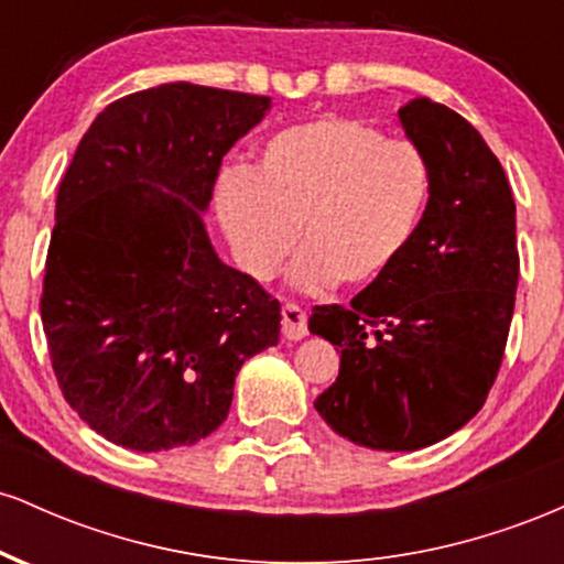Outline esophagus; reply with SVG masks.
<instances>
[{"instance_id": "1", "label": "esophagus", "mask_w": 564, "mask_h": 564, "mask_svg": "<svg viewBox=\"0 0 564 564\" xmlns=\"http://www.w3.org/2000/svg\"><path fill=\"white\" fill-rule=\"evenodd\" d=\"M281 334L286 341H300L307 336V315L296 304H286L281 313Z\"/></svg>"}]
</instances>
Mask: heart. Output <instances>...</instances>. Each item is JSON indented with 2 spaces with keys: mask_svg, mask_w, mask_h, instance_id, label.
<instances>
[{
  "mask_svg": "<svg viewBox=\"0 0 564 564\" xmlns=\"http://www.w3.org/2000/svg\"><path fill=\"white\" fill-rule=\"evenodd\" d=\"M430 200V166L411 140L371 121L323 116L278 132L254 170L219 180L217 209L243 270L270 278L302 238L304 289L339 278L371 286L416 238Z\"/></svg>",
  "mask_w": 564,
  "mask_h": 564,
  "instance_id": "b5f03b06",
  "label": "heart"
}]
</instances>
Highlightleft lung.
Masks as SVG:
<instances>
[{
	"mask_svg": "<svg viewBox=\"0 0 564 564\" xmlns=\"http://www.w3.org/2000/svg\"><path fill=\"white\" fill-rule=\"evenodd\" d=\"M398 113L430 166L422 228L390 275L347 307L318 304L310 315V332L341 349L339 377L315 411L377 451L426 448L480 411L520 278L514 198L480 132L430 97Z\"/></svg>",
	"mask_w": 564,
	"mask_h": 564,
	"instance_id": "left-lung-1",
	"label": "left lung"
}]
</instances>
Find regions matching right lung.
<instances>
[{
  "mask_svg": "<svg viewBox=\"0 0 564 564\" xmlns=\"http://www.w3.org/2000/svg\"><path fill=\"white\" fill-rule=\"evenodd\" d=\"M262 95L161 84L111 102L57 187L39 310L66 403L132 451L193 445L228 419L236 373L278 345L281 304L212 249L223 156Z\"/></svg>",
  "mask_w": 564,
  "mask_h": 564,
  "instance_id": "1",
  "label": "right lung"
}]
</instances>
